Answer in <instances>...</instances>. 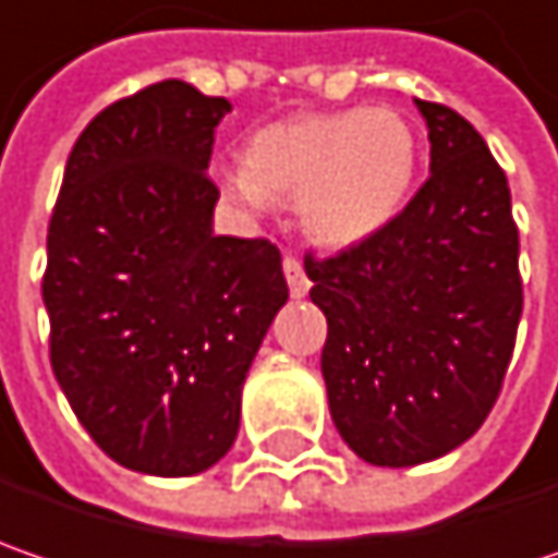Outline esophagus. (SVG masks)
<instances>
[{"instance_id": "esophagus-1", "label": "esophagus", "mask_w": 558, "mask_h": 558, "mask_svg": "<svg viewBox=\"0 0 558 558\" xmlns=\"http://www.w3.org/2000/svg\"><path fill=\"white\" fill-rule=\"evenodd\" d=\"M283 275H287V283H290V293L300 300V296H306L310 293V278H306V271H303V262L296 258V255H283Z\"/></svg>"}]
</instances>
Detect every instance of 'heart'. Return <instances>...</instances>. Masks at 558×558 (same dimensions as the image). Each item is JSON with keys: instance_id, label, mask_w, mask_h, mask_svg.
I'll return each mask as SVG.
<instances>
[{"instance_id": "1", "label": "heart", "mask_w": 558, "mask_h": 558, "mask_svg": "<svg viewBox=\"0 0 558 558\" xmlns=\"http://www.w3.org/2000/svg\"><path fill=\"white\" fill-rule=\"evenodd\" d=\"M416 173V135L395 110L296 113L268 122L223 185L248 205L300 195V220L325 246H353L404 208Z\"/></svg>"}]
</instances>
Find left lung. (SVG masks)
I'll use <instances>...</instances> for the list:
<instances>
[{"mask_svg": "<svg viewBox=\"0 0 558 558\" xmlns=\"http://www.w3.org/2000/svg\"><path fill=\"white\" fill-rule=\"evenodd\" d=\"M416 107L429 180L378 233L303 258L328 318L331 420L378 468L426 464L474 436L502 391L524 310L506 170L464 116Z\"/></svg>", "mask_w": 558, "mask_h": 558, "instance_id": "left-lung-1", "label": "left lung"}]
</instances>
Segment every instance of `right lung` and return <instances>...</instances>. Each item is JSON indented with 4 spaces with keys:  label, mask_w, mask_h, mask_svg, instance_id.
<instances>
[{
    "label": "right lung",
    "mask_w": 558,
    "mask_h": 558,
    "mask_svg": "<svg viewBox=\"0 0 558 558\" xmlns=\"http://www.w3.org/2000/svg\"><path fill=\"white\" fill-rule=\"evenodd\" d=\"M230 100L157 82L97 113L47 233L50 363L116 464L189 476L240 429L258 344L287 303L280 248L214 236L208 170Z\"/></svg>",
    "instance_id": "1"
}]
</instances>
